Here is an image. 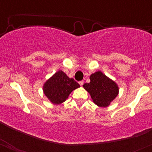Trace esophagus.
<instances>
[{
	"label": "esophagus",
	"mask_w": 152,
	"mask_h": 152,
	"mask_svg": "<svg viewBox=\"0 0 152 152\" xmlns=\"http://www.w3.org/2000/svg\"><path fill=\"white\" fill-rule=\"evenodd\" d=\"M78 83H79V84H80V86H82L83 85V81H80L79 82H78Z\"/></svg>",
	"instance_id": "obj_1"
}]
</instances>
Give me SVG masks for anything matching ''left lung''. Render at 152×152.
<instances>
[{
	"instance_id": "1",
	"label": "left lung",
	"mask_w": 152,
	"mask_h": 152,
	"mask_svg": "<svg viewBox=\"0 0 152 152\" xmlns=\"http://www.w3.org/2000/svg\"><path fill=\"white\" fill-rule=\"evenodd\" d=\"M90 83H84L83 88L89 93L94 103L100 107H106L118 94V85L102 71L90 76Z\"/></svg>"
}]
</instances>
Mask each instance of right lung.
<instances>
[{
    "label": "right lung",
    "mask_w": 152,
    "mask_h": 152,
    "mask_svg": "<svg viewBox=\"0 0 152 152\" xmlns=\"http://www.w3.org/2000/svg\"><path fill=\"white\" fill-rule=\"evenodd\" d=\"M80 87L74 78H70L62 71L56 74L44 83L43 90L46 96L53 104L64 102L73 91Z\"/></svg>",
    "instance_id": "obj_1"
}]
</instances>
